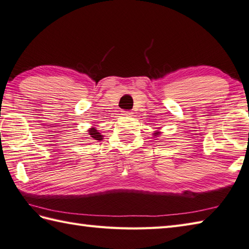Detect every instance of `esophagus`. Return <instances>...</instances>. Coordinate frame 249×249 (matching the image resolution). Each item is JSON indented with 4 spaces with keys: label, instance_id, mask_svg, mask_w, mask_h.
<instances>
[{
    "label": "esophagus",
    "instance_id": "obj_1",
    "mask_svg": "<svg viewBox=\"0 0 249 249\" xmlns=\"http://www.w3.org/2000/svg\"><path fill=\"white\" fill-rule=\"evenodd\" d=\"M123 115L124 116H131L132 111H123Z\"/></svg>",
    "mask_w": 249,
    "mask_h": 249
}]
</instances>
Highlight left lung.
Here are the masks:
<instances>
[{
    "label": "left lung",
    "mask_w": 249,
    "mask_h": 249,
    "mask_svg": "<svg viewBox=\"0 0 249 249\" xmlns=\"http://www.w3.org/2000/svg\"><path fill=\"white\" fill-rule=\"evenodd\" d=\"M160 134H161V132H160V131H155L153 135L155 136V138H158V136H159Z\"/></svg>",
    "instance_id": "8db88e82"
}]
</instances>
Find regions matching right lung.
Instances as JSON below:
<instances>
[{
    "label": "right lung",
    "instance_id": "add662e5",
    "mask_svg": "<svg viewBox=\"0 0 249 249\" xmlns=\"http://www.w3.org/2000/svg\"><path fill=\"white\" fill-rule=\"evenodd\" d=\"M88 133H89V136L91 138V140H95V141H102L104 136L102 135V133H100L99 130H96L94 126H92V128H90L88 130Z\"/></svg>",
    "mask_w": 249,
    "mask_h": 249
}]
</instances>
